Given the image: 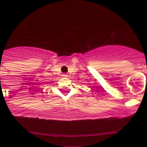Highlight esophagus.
<instances>
[{
	"instance_id": "obj_1",
	"label": "esophagus",
	"mask_w": 147,
	"mask_h": 147,
	"mask_svg": "<svg viewBox=\"0 0 147 147\" xmlns=\"http://www.w3.org/2000/svg\"><path fill=\"white\" fill-rule=\"evenodd\" d=\"M63 77H66V76H67V75H65V74H63Z\"/></svg>"
}]
</instances>
